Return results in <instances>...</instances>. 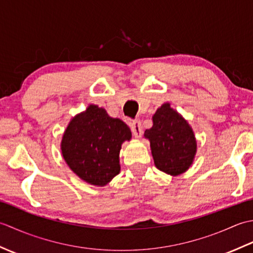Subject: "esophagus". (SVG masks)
I'll list each match as a JSON object with an SVG mask.
<instances>
[{
    "instance_id": "1",
    "label": "esophagus",
    "mask_w": 253,
    "mask_h": 253,
    "mask_svg": "<svg viewBox=\"0 0 253 253\" xmlns=\"http://www.w3.org/2000/svg\"><path fill=\"white\" fill-rule=\"evenodd\" d=\"M131 128V131L133 133V136L136 138H140L142 136V126H141V122L140 121H133L130 125Z\"/></svg>"
}]
</instances>
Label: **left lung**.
<instances>
[{
    "instance_id": "1",
    "label": "left lung",
    "mask_w": 253,
    "mask_h": 253,
    "mask_svg": "<svg viewBox=\"0 0 253 253\" xmlns=\"http://www.w3.org/2000/svg\"><path fill=\"white\" fill-rule=\"evenodd\" d=\"M153 126L144 131L150 140L157 168L169 175L184 173L192 164L197 142L188 123L169 103L158 109L152 117Z\"/></svg>"
}]
</instances>
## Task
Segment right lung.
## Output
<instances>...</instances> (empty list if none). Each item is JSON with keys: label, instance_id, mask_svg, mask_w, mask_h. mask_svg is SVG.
Wrapping results in <instances>:
<instances>
[{"label": "right lung", "instance_id": "right-lung-1", "mask_svg": "<svg viewBox=\"0 0 253 253\" xmlns=\"http://www.w3.org/2000/svg\"><path fill=\"white\" fill-rule=\"evenodd\" d=\"M125 123L104 109L90 105L73 118L63 136V157L75 174L94 186H104L120 173L122 143L130 140Z\"/></svg>", "mask_w": 253, "mask_h": 253}]
</instances>
